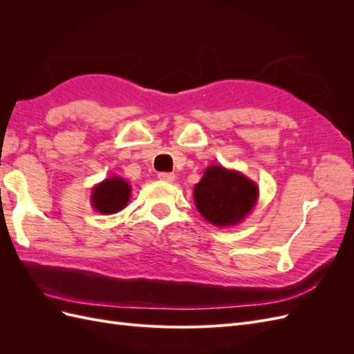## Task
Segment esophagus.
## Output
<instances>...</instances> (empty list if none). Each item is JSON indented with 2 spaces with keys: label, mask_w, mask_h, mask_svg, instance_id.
<instances>
[{
  "label": "esophagus",
  "mask_w": 354,
  "mask_h": 354,
  "mask_svg": "<svg viewBox=\"0 0 354 354\" xmlns=\"http://www.w3.org/2000/svg\"><path fill=\"white\" fill-rule=\"evenodd\" d=\"M158 178L162 180V181H167V183H173V181L176 180V174H173V173H159Z\"/></svg>",
  "instance_id": "obj_1"
}]
</instances>
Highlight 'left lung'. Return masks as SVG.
I'll return each instance as SVG.
<instances>
[{
    "instance_id": "obj_1",
    "label": "left lung",
    "mask_w": 354,
    "mask_h": 354,
    "mask_svg": "<svg viewBox=\"0 0 354 354\" xmlns=\"http://www.w3.org/2000/svg\"><path fill=\"white\" fill-rule=\"evenodd\" d=\"M194 199L208 223L217 227L236 226L254 209L259 201V186L241 171L214 164L195 185Z\"/></svg>"
}]
</instances>
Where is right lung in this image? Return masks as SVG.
<instances>
[{
    "mask_svg": "<svg viewBox=\"0 0 354 354\" xmlns=\"http://www.w3.org/2000/svg\"><path fill=\"white\" fill-rule=\"evenodd\" d=\"M131 196V186L120 176L104 178L91 189V207L100 214H116L127 207Z\"/></svg>",
    "mask_w": 354,
    "mask_h": 354,
    "instance_id": "1",
    "label": "right lung"
}]
</instances>
